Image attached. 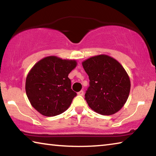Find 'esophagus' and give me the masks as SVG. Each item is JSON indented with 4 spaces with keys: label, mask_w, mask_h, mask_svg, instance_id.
Returning <instances> with one entry per match:
<instances>
[{
    "label": "esophagus",
    "mask_w": 156,
    "mask_h": 156,
    "mask_svg": "<svg viewBox=\"0 0 156 156\" xmlns=\"http://www.w3.org/2000/svg\"><path fill=\"white\" fill-rule=\"evenodd\" d=\"M78 95H79V96H83L84 91H80L79 92H78Z\"/></svg>",
    "instance_id": "1"
}]
</instances>
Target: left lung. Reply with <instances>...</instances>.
<instances>
[{"label":"left lung","instance_id":"8db88e82","mask_svg":"<svg viewBox=\"0 0 156 156\" xmlns=\"http://www.w3.org/2000/svg\"><path fill=\"white\" fill-rule=\"evenodd\" d=\"M89 78L84 95L89 107L99 114L109 115L122 109L128 99L131 83L120 63L105 54L82 62Z\"/></svg>","mask_w":156,"mask_h":156}]
</instances>
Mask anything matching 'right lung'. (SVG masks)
I'll return each mask as SVG.
<instances>
[{"label":"right lung","mask_w":156,"mask_h":156,"mask_svg":"<svg viewBox=\"0 0 156 156\" xmlns=\"http://www.w3.org/2000/svg\"><path fill=\"white\" fill-rule=\"evenodd\" d=\"M76 65L75 60L55 56L44 58L34 65L26 78L25 91L37 112L51 117L69 107L77 94L71 88L68 75Z\"/></svg>","instance_id":"1"}]
</instances>
